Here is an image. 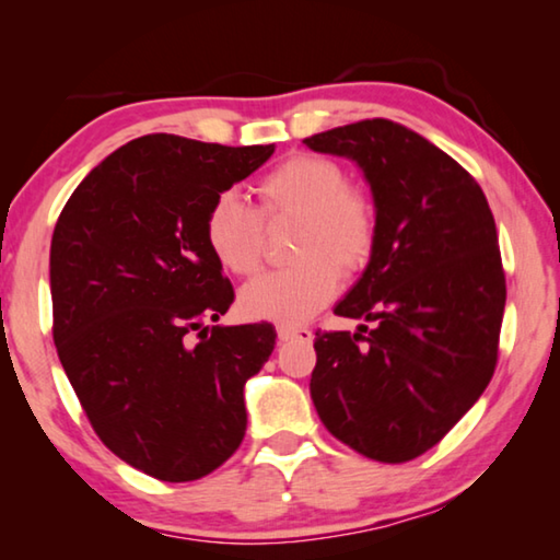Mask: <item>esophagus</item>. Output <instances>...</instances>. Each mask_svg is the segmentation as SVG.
<instances>
[{
    "instance_id": "esophagus-1",
    "label": "esophagus",
    "mask_w": 560,
    "mask_h": 560,
    "mask_svg": "<svg viewBox=\"0 0 560 560\" xmlns=\"http://www.w3.org/2000/svg\"><path fill=\"white\" fill-rule=\"evenodd\" d=\"M311 338H314V334L303 326H279L281 343H293V340H299V343H311Z\"/></svg>"
}]
</instances>
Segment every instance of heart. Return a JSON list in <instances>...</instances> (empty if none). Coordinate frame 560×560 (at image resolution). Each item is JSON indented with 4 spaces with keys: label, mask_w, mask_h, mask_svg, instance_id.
Here are the masks:
<instances>
[{
    "label": "heart",
    "mask_w": 560,
    "mask_h": 560,
    "mask_svg": "<svg viewBox=\"0 0 560 560\" xmlns=\"http://www.w3.org/2000/svg\"><path fill=\"white\" fill-rule=\"evenodd\" d=\"M259 210L236 192L217 195L205 214V242L222 269L252 277L267 244V226L293 220L289 267L246 283L240 306L249 318L301 324L336 296L340 273L355 277L371 264L381 217L371 195L350 185L336 160L293 155L254 187Z\"/></svg>",
    "instance_id": "1"
}]
</instances>
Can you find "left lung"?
Instances as JSON below:
<instances>
[{
	"label": "left lung",
	"instance_id": "8db88e82",
	"mask_svg": "<svg viewBox=\"0 0 560 560\" xmlns=\"http://www.w3.org/2000/svg\"><path fill=\"white\" fill-rule=\"evenodd\" d=\"M371 183L381 236L336 314L373 328L316 330L311 397L326 430L368 459L432 450L494 375L506 303L494 214L457 160L393 120L303 140Z\"/></svg>",
	"mask_w": 560,
	"mask_h": 560
}]
</instances>
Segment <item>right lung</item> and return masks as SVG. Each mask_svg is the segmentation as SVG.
I'll list each match as a JSON object with an SVG mask.
<instances>
[{"instance_id":"right-lung-1","label":"right lung","mask_w":560,"mask_h":560,"mask_svg":"<svg viewBox=\"0 0 560 560\" xmlns=\"http://www.w3.org/2000/svg\"><path fill=\"white\" fill-rule=\"evenodd\" d=\"M273 148L136 138L91 170L54 226L56 353L101 442L160 481L202 479L244 440V383L277 330L205 326L234 289L202 224Z\"/></svg>"}]
</instances>
